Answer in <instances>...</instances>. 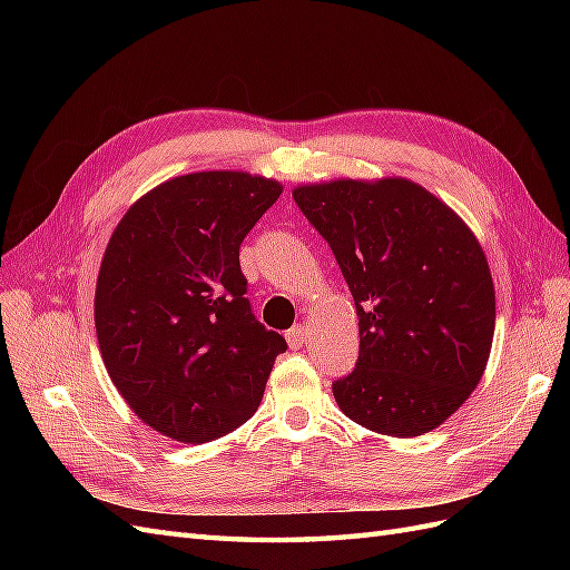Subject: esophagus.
Wrapping results in <instances>:
<instances>
[{
    "label": "esophagus",
    "instance_id": "34e87169",
    "mask_svg": "<svg viewBox=\"0 0 570 570\" xmlns=\"http://www.w3.org/2000/svg\"><path fill=\"white\" fill-rule=\"evenodd\" d=\"M306 333H308V331H306V325L297 323V325H292L289 331L285 333V340H287V344H289L292 350H299L302 344L306 342Z\"/></svg>",
    "mask_w": 570,
    "mask_h": 570
}]
</instances>
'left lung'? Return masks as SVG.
I'll return each instance as SVG.
<instances>
[{
	"mask_svg": "<svg viewBox=\"0 0 570 570\" xmlns=\"http://www.w3.org/2000/svg\"><path fill=\"white\" fill-rule=\"evenodd\" d=\"M292 197L331 245L358 316L337 406L381 435L435 430L478 387L492 350L494 285L478 237L406 178H337Z\"/></svg>",
	"mask_w": 570,
	"mask_h": 570,
	"instance_id": "8db88e82",
	"label": "left lung"
}]
</instances>
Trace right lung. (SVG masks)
<instances>
[{
  "instance_id": "right-lung-1",
  "label": "right lung",
  "mask_w": 570,
  "mask_h": 570,
  "mask_svg": "<svg viewBox=\"0 0 570 570\" xmlns=\"http://www.w3.org/2000/svg\"><path fill=\"white\" fill-rule=\"evenodd\" d=\"M283 185L247 170L176 176L137 199L101 258L95 327L111 383L157 433L202 444L262 404L287 350L245 297L239 245Z\"/></svg>"
}]
</instances>
